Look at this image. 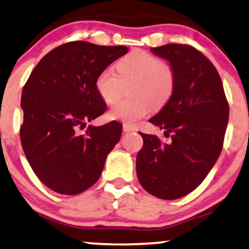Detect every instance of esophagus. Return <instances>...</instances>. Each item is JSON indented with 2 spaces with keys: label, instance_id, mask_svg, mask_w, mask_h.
<instances>
[{
  "label": "esophagus",
  "instance_id": "esophagus-1",
  "mask_svg": "<svg viewBox=\"0 0 249 249\" xmlns=\"http://www.w3.org/2000/svg\"><path fill=\"white\" fill-rule=\"evenodd\" d=\"M122 129H124V132H129V131H135L136 128L134 127V125L129 124H124V127H122Z\"/></svg>",
  "mask_w": 249,
  "mask_h": 249
}]
</instances>
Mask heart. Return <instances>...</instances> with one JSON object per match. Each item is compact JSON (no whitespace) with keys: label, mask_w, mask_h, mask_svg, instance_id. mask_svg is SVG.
Instances as JSON below:
<instances>
[{"label":"heart","mask_w":249,"mask_h":249,"mask_svg":"<svg viewBox=\"0 0 249 249\" xmlns=\"http://www.w3.org/2000/svg\"><path fill=\"white\" fill-rule=\"evenodd\" d=\"M130 98L119 101L108 112V118L135 122L168 103L176 87L175 71L161 59L146 51L137 50L117 63V70L105 68L96 78V89L102 100L113 104L124 91V85Z\"/></svg>","instance_id":"heart-1"}]
</instances>
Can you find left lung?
Returning <instances> with one entry per match:
<instances>
[{
    "instance_id": "1",
    "label": "left lung",
    "mask_w": 249,
    "mask_h": 249,
    "mask_svg": "<svg viewBox=\"0 0 249 249\" xmlns=\"http://www.w3.org/2000/svg\"><path fill=\"white\" fill-rule=\"evenodd\" d=\"M175 71L176 87L161 111L149 122L165 129L171 142L142 135L136 170L146 192L177 199L198 187L215 164L223 147L229 104L213 63L198 50L183 44L152 47Z\"/></svg>"
}]
</instances>
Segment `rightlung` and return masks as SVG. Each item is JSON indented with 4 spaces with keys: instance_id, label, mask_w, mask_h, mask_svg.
<instances>
[{
    "instance_id": "obj_1",
    "label": "right lung",
    "mask_w": 249,
    "mask_h": 249,
    "mask_svg": "<svg viewBox=\"0 0 249 249\" xmlns=\"http://www.w3.org/2000/svg\"><path fill=\"white\" fill-rule=\"evenodd\" d=\"M125 53L127 46L62 44L39 61L23 86L22 149L37 178L55 193L77 195L93 186L120 141L117 121L79 130L107 110L96 78Z\"/></svg>"
}]
</instances>
